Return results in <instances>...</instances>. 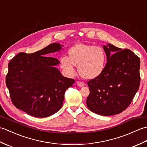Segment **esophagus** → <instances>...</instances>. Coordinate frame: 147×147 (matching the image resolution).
Masks as SVG:
<instances>
[{"label": "esophagus", "instance_id": "esophagus-1", "mask_svg": "<svg viewBox=\"0 0 147 147\" xmlns=\"http://www.w3.org/2000/svg\"><path fill=\"white\" fill-rule=\"evenodd\" d=\"M76 85L79 86H85V83L82 82H77Z\"/></svg>", "mask_w": 147, "mask_h": 147}]
</instances>
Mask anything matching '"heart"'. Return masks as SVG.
<instances>
[{
    "label": "heart",
    "mask_w": 147,
    "mask_h": 147,
    "mask_svg": "<svg viewBox=\"0 0 147 147\" xmlns=\"http://www.w3.org/2000/svg\"><path fill=\"white\" fill-rule=\"evenodd\" d=\"M67 54L68 57L61 58L60 66L68 76L75 75V65H78L82 77L88 80L98 77L105 70L107 55L102 47L79 43L72 47Z\"/></svg>",
    "instance_id": "b5f03b06"
}]
</instances>
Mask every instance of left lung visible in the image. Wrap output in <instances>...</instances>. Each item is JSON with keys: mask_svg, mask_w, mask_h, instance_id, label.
<instances>
[{"mask_svg": "<svg viewBox=\"0 0 147 147\" xmlns=\"http://www.w3.org/2000/svg\"><path fill=\"white\" fill-rule=\"evenodd\" d=\"M104 49L107 62L100 76L87 82L86 105L94 113L108 116L121 113L131 103L140 86V60L127 49L108 44Z\"/></svg>", "mask_w": 147, "mask_h": 147, "instance_id": "left-lung-1", "label": "left lung"}]
</instances>
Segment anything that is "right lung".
Masks as SVG:
<instances>
[{
	"label": "right lung",
	"mask_w": 147,
	"mask_h": 147,
	"mask_svg": "<svg viewBox=\"0 0 147 147\" xmlns=\"http://www.w3.org/2000/svg\"><path fill=\"white\" fill-rule=\"evenodd\" d=\"M61 49L59 43H52L33 54L19 53L9 62L5 83L17 109L36 117L60 110L65 91L75 81L64 77L54 67L58 59L45 55Z\"/></svg>",
	"instance_id": "right-lung-1"
}]
</instances>
